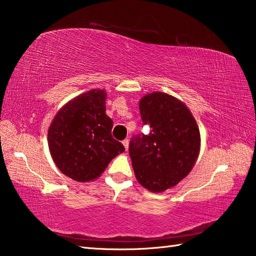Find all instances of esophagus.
Listing matches in <instances>:
<instances>
[{
    "instance_id": "obj_1",
    "label": "esophagus",
    "mask_w": 256,
    "mask_h": 256,
    "mask_svg": "<svg viewBox=\"0 0 256 256\" xmlns=\"http://www.w3.org/2000/svg\"><path fill=\"white\" fill-rule=\"evenodd\" d=\"M122 144L124 146V149H126V150H127L128 146H129V140H128V139H124V140H122Z\"/></svg>"
}]
</instances>
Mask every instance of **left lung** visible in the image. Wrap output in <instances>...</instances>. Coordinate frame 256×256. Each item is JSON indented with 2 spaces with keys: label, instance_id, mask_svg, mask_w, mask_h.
<instances>
[{
  "label": "left lung",
  "instance_id": "obj_1",
  "mask_svg": "<svg viewBox=\"0 0 256 256\" xmlns=\"http://www.w3.org/2000/svg\"><path fill=\"white\" fill-rule=\"evenodd\" d=\"M139 110L142 124L150 129L130 139L134 175L147 190L164 192L192 170L200 152V129L186 106L170 94L144 96Z\"/></svg>",
  "mask_w": 256,
  "mask_h": 256
}]
</instances>
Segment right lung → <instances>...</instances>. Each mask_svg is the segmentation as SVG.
Instances as JSON below:
<instances>
[{"label":"right lung","mask_w":256,"mask_h":256,"mask_svg":"<svg viewBox=\"0 0 256 256\" xmlns=\"http://www.w3.org/2000/svg\"><path fill=\"white\" fill-rule=\"evenodd\" d=\"M104 90H90L69 101L53 119L48 142L58 168L76 182L99 177L124 152L112 134L114 122L106 114Z\"/></svg>","instance_id":"right-lung-1"}]
</instances>
